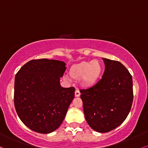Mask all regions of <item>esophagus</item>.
Here are the masks:
<instances>
[{"instance_id":"1","label":"esophagus","mask_w":148,"mask_h":148,"mask_svg":"<svg viewBox=\"0 0 148 148\" xmlns=\"http://www.w3.org/2000/svg\"><path fill=\"white\" fill-rule=\"evenodd\" d=\"M81 95V92H79V90L78 89H76V91H75V97H79Z\"/></svg>"}]
</instances>
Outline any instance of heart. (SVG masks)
I'll list each match as a JSON object with an SVG mask.
<instances>
[{"label":"heart","instance_id":"1","mask_svg":"<svg viewBox=\"0 0 148 148\" xmlns=\"http://www.w3.org/2000/svg\"><path fill=\"white\" fill-rule=\"evenodd\" d=\"M102 72V66L97 60L91 61H82L73 66L70 71V76L73 79L79 80L82 79L83 84L90 86L97 83ZM65 79H68L65 76Z\"/></svg>","mask_w":148,"mask_h":148}]
</instances>
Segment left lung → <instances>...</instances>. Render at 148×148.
Returning a JSON list of instances; mask_svg holds the SVG:
<instances>
[{
  "label": "left lung",
  "instance_id": "obj_1",
  "mask_svg": "<svg viewBox=\"0 0 148 148\" xmlns=\"http://www.w3.org/2000/svg\"><path fill=\"white\" fill-rule=\"evenodd\" d=\"M105 71L97 84L81 90L86 121L98 132H108L127 118L133 101L132 78L120 62L103 58Z\"/></svg>",
  "mask_w": 148,
  "mask_h": 148
}]
</instances>
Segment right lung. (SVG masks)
<instances>
[{"mask_svg": "<svg viewBox=\"0 0 148 148\" xmlns=\"http://www.w3.org/2000/svg\"><path fill=\"white\" fill-rule=\"evenodd\" d=\"M65 65L57 60H32L16 74V111L21 121L36 132L49 134L58 129L74 99L75 88L60 84Z\"/></svg>", "mask_w": 148, "mask_h": 148, "instance_id": "right-lung-1", "label": "right lung"}]
</instances>
